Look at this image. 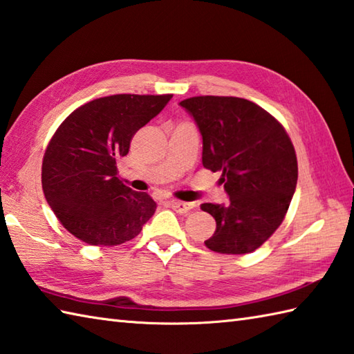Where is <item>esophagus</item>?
Segmentation results:
<instances>
[{
    "label": "esophagus",
    "mask_w": 354,
    "mask_h": 354,
    "mask_svg": "<svg viewBox=\"0 0 354 354\" xmlns=\"http://www.w3.org/2000/svg\"><path fill=\"white\" fill-rule=\"evenodd\" d=\"M168 206L180 214H186L192 209V203H186V201H178V200H169Z\"/></svg>",
    "instance_id": "34e87169"
}]
</instances>
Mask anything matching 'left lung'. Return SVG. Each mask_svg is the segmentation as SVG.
Instances as JSON below:
<instances>
[{
	"mask_svg": "<svg viewBox=\"0 0 354 354\" xmlns=\"http://www.w3.org/2000/svg\"><path fill=\"white\" fill-rule=\"evenodd\" d=\"M203 139L201 162L221 171L227 205L203 203L217 221L205 241L218 254L258 249L283 223L298 182L295 148L279 122L248 99L197 96L180 102Z\"/></svg>",
	"mask_w": 354,
	"mask_h": 354,
	"instance_id": "8db88e82",
	"label": "left lung"
}]
</instances>
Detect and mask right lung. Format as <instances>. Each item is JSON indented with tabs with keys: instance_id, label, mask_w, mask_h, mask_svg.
Returning a JSON list of instances; mask_svg holds the SVG:
<instances>
[{
	"instance_id": "right-lung-1",
	"label": "right lung",
	"mask_w": 354,
	"mask_h": 354,
	"mask_svg": "<svg viewBox=\"0 0 354 354\" xmlns=\"http://www.w3.org/2000/svg\"><path fill=\"white\" fill-rule=\"evenodd\" d=\"M171 97H99L79 106L56 129L42 160V191L71 235L91 246H118L139 235L153 217L156 201L122 183L116 162Z\"/></svg>"
}]
</instances>
